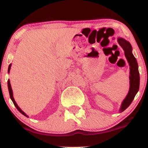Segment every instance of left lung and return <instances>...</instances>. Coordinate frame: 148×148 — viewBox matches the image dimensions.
<instances>
[{"mask_svg":"<svg viewBox=\"0 0 148 148\" xmlns=\"http://www.w3.org/2000/svg\"><path fill=\"white\" fill-rule=\"evenodd\" d=\"M118 42L125 51V57L130 67V90L125 99L123 100L120 108V112H123L127 108H128L135 97L136 93L138 92L139 85H140V76H139L138 63H137L136 59L132 53V47L131 44L121 37H119Z\"/></svg>","mask_w":148,"mask_h":148,"instance_id":"obj_1","label":"left lung"}]
</instances>
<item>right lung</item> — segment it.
Wrapping results in <instances>:
<instances>
[{
	"mask_svg": "<svg viewBox=\"0 0 148 148\" xmlns=\"http://www.w3.org/2000/svg\"><path fill=\"white\" fill-rule=\"evenodd\" d=\"M11 66H12V64H10V65H9V67H8V73L10 72V68H11ZM8 90H9V93H10V99H12V102L14 103V104L15 107H16V108H17V110H18V111L20 112V113H22V114H23V115H25V117H28V115H27L26 114H25V113H24V112H23V111H22V110L21 109V108H20L19 107H18V105L16 104V101H15V100H14V97H13V92H12V88H11V85H10V80H8Z\"/></svg>",
	"mask_w": 148,
	"mask_h": 148,
	"instance_id": "1",
	"label": "right lung"
}]
</instances>
